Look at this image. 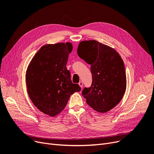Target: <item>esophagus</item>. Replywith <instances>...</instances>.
Returning <instances> with one entry per match:
<instances>
[{"label": "esophagus", "mask_w": 154, "mask_h": 154, "mask_svg": "<svg viewBox=\"0 0 154 154\" xmlns=\"http://www.w3.org/2000/svg\"><path fill=\"white\" fill-rule=\"evenodd\" d=\"M79 86H80L81 88H82V87H83V82H82L80 81L79 83Z\"/></svg>", "instance_id": "34e87169"}]
</instances>
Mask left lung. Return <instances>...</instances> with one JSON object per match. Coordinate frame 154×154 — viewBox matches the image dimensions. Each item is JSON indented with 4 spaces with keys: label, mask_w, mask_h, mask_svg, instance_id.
<instances>
[{
    "label": "left lung",
    "mask_w": 154,
    "mask_h": 154,
    "mask_svg": "<svg viewBox=\"0 0 154 154\" xmlns=\"http://www.w3.org/2000/svg\"><path fill=\"white\" fill-rule=\"evenodd\" d=\"M78 56L91 65L92 84L84 88L82 96L94 110L105 113L115 107L126 89L125 64L117 51L95 40L82 41Z\"/></svg>",
    "instance_id": "left-lung-1"
}]
</instances>
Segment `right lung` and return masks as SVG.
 <instances>
[{
	"label": "right lung",
	"instance_id": "add662e5",
	"mask_svg": "<svg viewBox=\"0 0 154 154\" xmlns=\"http://www.w3.org/2000/svg\"><path fill=\"white\" fill-rule=\"evenodd\" d=\"M72 49L69 42L44 45L28 66L26 83L29 98L39 111L50 116L59 114L70 95L81 90L72 82L66 68Z\"/></svg>",
	"mask_w": 154,
	"mask_h": 154
}]
</instances>
